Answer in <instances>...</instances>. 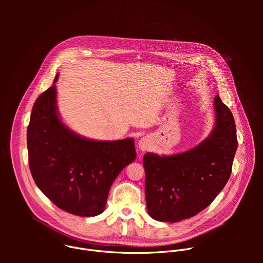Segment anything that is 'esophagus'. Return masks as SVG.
Wrapping results in <instances>:
<instances>
[{
	"label": "esophagus",
	"mask_w": 263,
	"mask_h": 263,
	"mask_svg": "<svg viewBox=\"0 0 263 263\" xmlns=\"http://www.w3.org/2000/svg\"><path fill=\"white\" fill-rule=\"evenodd\" d=\"M149 145H151V141H149V139L147 137H142L139 139L138 146L141 151H146V149H148Z\"/></svg>",
	"instance_id": "esophagus-1"
}]
</instances>
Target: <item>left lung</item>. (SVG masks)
<instances>
[{
    "label": "left lung",
    "instance_id": "1",
    "mask_svg": "<svg viewBox=\"0 0 263 263\" xmlns=\"http://www.w3.org/2000/svg\"><path fill=\"white\" fill-rule=\"evenodd\" d=\"M214 110V129L199 145L171 156L144 154V193L152 218L168 222L190 218L208 207L227 184L238 143L236 127L219 96Z\"/></svg>",
    "mask_w": 263,
    "mask_h": 263
}]
</instances>
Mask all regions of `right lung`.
Listing matches in <instances>:
<instances>
[{"label": "right lung", "instance_id": "1", "mask_svg": "<svg viewBox=\"0 0 263 263\" xmlns=\"http://www.w3.org/2000/svg\"><path fill=\"white\" fill-rule=\"evenodd\" d=\"M58 73L36 99L27 129L29 166L37 187L58 208L79 216L105 209L109 190L136 158L134 140L96 141L62 124L56 105Z\"/></svg>", "mask_w": 263, "mask_h": 263}]
</instances>
